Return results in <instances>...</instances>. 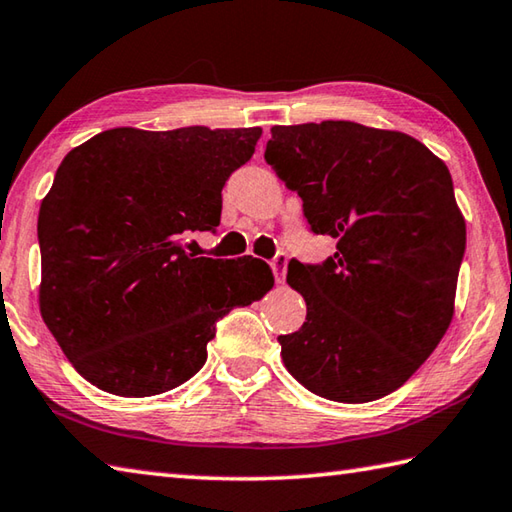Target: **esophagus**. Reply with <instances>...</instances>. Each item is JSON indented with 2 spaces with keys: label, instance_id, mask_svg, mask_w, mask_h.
I'll list each match as a JSON object with an SVG mask.
<instances>
[{
  "label": "esophagus",
  "instance_id": "1",
  "mask_svg": "<svg viewBox=\"0 0 512 512\" xmlns=\"http://www.w3.org/2000/svg\"><path fill=\"white\" fill-rule=\"evenodd\" d=\"M286 264H288V255L286 253H277L271 262L273 268V275H275V282L282 284L284 277H286Z\"/></svg>",
  "mask_w": 512,
  "mask_h": 512
}]
</instances>
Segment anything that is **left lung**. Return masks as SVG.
Here are the masks:
<instances>
[{
  "mask_svg": "<svg viewBox=\"0 0 512 512\" xmlns=\"http://www.w3.org/2000/svg\"><path fill=\"white\" fill-rule=\"evenodd\" d=\"M264 159L302 199L315 235L338 239L322 264L288 262L306 302L280 336L295 380L338 403L392 394L448 331L466 221L452 176L416 138L351 120L275 125Z\"/></svg>",
  "mask_w": 512,
  "mask_h": 512,
  "instance_id": "left-lung-1",
  "label": "left lung"
}]
</instances>
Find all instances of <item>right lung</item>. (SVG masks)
<instances>
[{
    "instance_id": "1",
    "label": "right lung",
    "mask_w": 512,
    "mask_h": 512,
    "mask_svg": "<svg viewBox=\"0 0 512 512\" xmlns=\"http://www.w3.org/2000/svg\"><path fill=\"white\" fill-rule=\"evenodd\" d=\"M259 136L116 127L64 156L37 217L40 311L91 385L129 398L170 392L206 365L217 322L271 291L262 259L194 257L181 244L217 230L221 190Z\"/></svg>"
}]
</instances>
